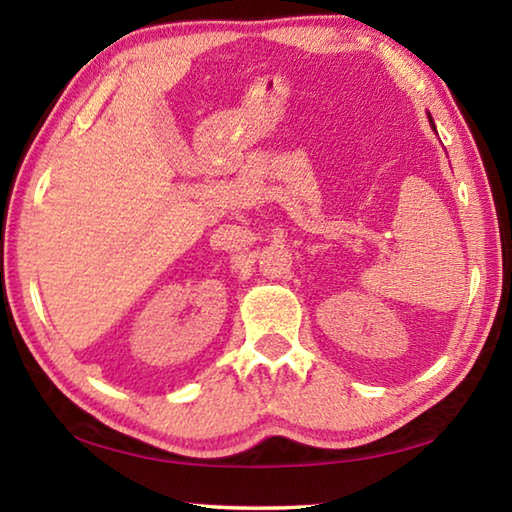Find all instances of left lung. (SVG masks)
I'll return each mask as SVG.
<instances>
[{
  "label": "left lung",
  "instance_id": "1",
  "mask_svg": "<svg viewBox=\"0 0 512 512\" xmlns=\"http://www.w3.org/2000/svg\"><path fill=\"white\" fill-rule=\"evenodd\" d=\"M431 126H433V124H431Z\"/></svg>",
  "mask_w": 512,
  "mask_h": 512
}]
</instances>
